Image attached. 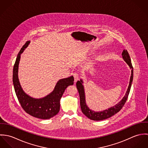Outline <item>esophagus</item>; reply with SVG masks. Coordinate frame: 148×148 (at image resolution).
<instances>
[{"instance_id":"obj_1","label":"esophagus","mask_w":148,"mask_h":148,"mask_svg":"<svg viewBox=\"0 0 148 148\" xmlns=\"http://www.w3.org/2000/svg\"><path fill=\"white\" fill-rule=\"evenodd\" d=\"M73 77H74V79H75V82H76L79 79V74L77 73H73Z\"/></svg>"}]
</instances>
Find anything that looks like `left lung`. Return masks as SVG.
<instances>
[{
  "label": "left lung",
  "mask_w": 148,
  "mask_h": 148,
  "mask_svg": "<svg viewBox=\"0 0 148 148\" xmlns=\"http://www.w3.org/2000/svg\"><path fill=\"white\" fill-rule=\"evenodd\" d=\"M122 56L123 59L125 60V62L127 64V65L129 66L130 68L132 69L131 71V76L130 79V82L129 86L127 88V92L125 93V95L123 97V99L116 106H113L108 109H106L101 112H95L92 110H90L88 106L86 104L85 102V96L84 88V86L83 85V82L81 79L80 81H77L76 83V87L78 90L79 96H80V106L82 112L84 113L88 118H89L90 120H95V121H100L103 120H105L106 119H108L112 116L116 114L117 112H119L124 106L125 103H126L127 99L128 97V95L129 94V92L130 90L131 85L133 82V68L132 66V64L131 63L130 58L129 56V55L127 51V50H124L122 53Z\"/></svg>",
  "instance_id": "8db88e82"
}]
</instances>
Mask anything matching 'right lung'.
Wrapping results in <instances>:
<instances>
[{
	"instance_id": "1",
	"label": "right lung",
	"mask_w": 148,
	"mask_h": 148,
	"mask_svg": "<svg viewBox=\"0 0 148 148\" xmlns=\"http://www.w3.org/2000/svg\"><path fill=\"white\" fill-rule=\"evenodd\" d=\"M30 42L28 41L19 51L13 68V84L18 99L23 109L28 114L40 119H49L56 115L60 110V100L67 86L73 84V76L58 81L53 90L45 97L35 99L27 95L20 84L18 68L21 55Z\"/></svg>"
}]
</instances>
